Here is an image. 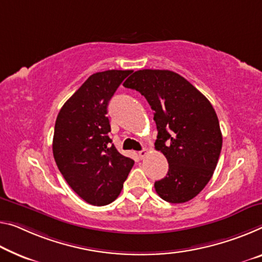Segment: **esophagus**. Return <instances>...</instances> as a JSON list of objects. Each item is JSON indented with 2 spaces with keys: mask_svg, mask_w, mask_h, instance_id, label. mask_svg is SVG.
<instances>
[{
  "mask_svg": "<svg viewBox=\"0 0 262 262\" xmlns=\"http://www.w3.org/2000/svg\"><path fill=\"white\" fill-rule=\"evenodd\" d=\"M138 155H139V158H140V159H143L144 157L147 155V150H146V148H143L142 151H139V152H138Z\"/></svg>",
  "mask_w": 262,
  "mask_h": 262,
  "instance_id": "1",
  "label": "esophagus"
}]
</instances>
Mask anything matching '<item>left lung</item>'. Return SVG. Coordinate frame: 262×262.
Returning a JSON list of instances; mask_svg holds the SVG:
<instances>
[{
  "instance_id": "8db88e82",
  "label": "left lung",
  "mask_w": 262,
  "mask_h": 262,
  "mask_svg": "<svg viewBox=\"0 0 262 262\" xmlns=\"http://www.w3.org/2000/svg\"><path fill=\"white\" fill-rule=\"evenodd\" d=\"M123 85L140 92L155 111V146L168 163L166 177L155 183L156 192L172 204L193 199L212 178L223 146L210 100L170 70H138Z\"/></svg>"
}]
</instances>
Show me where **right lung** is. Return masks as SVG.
Here are the masks:
<instances>
[{
	"mask_svg": "<svg viewBox=\"0 0 262 262\" xmlns=\"http://www.w3.org/2000/svg\"><path fill=\"white\" fill-rule=\"evenodd\" d=\"M132 70L91 75L64 103L55 124L52 152L70 187L86 203L104 206L119 195L135 162L111 144L107 104Z\"/></svg>",
	"mask_w": 262,
	"mask_h": 262,
	"instance_id": "obj_1",
	"label": "right lung"
}]
</instances>
